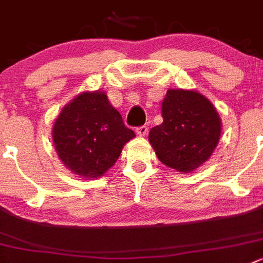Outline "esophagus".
I'll use <instances>...</instances> for the list:
<instances>
[{"instance_id": "1", "label": "esophagus", "mask_w": 263, "mask_h": 263, "mask_svg": "<svg viewBox=\"0 0 263 263\" xmlns=\"http://www.w3.org/2000/svg\"><path fill=\"white\" fill-rule=\"evenodd\" d=\"M147 132H148V127H147L146 125H143V126H139V127H137V129H136L137 136H139V137H146Z\"/></svg>"}]
</instances>
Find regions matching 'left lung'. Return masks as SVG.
<instances>
[{"label":"left lung","mask_w":263,"mask_h":263,"mask_svg":"<svg viewBox=\"0 0 263 263\" xmlns=\"http://www.w3.org/2000/svg\"><path fill=\"white\" fill-rule=\"evenodd\" d=\"M162 124L149 130L157 159L181 173L201 166L218 146L222 122L212 102L196 90L169 89L161 103Z\"/></svg>","instance_id":"1"}]
</instances>
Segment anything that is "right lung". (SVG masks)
<instances>
[{
  "mask_svg": "<svg viewBox=\"0 0 263 263\" xmlns=\"http://www.w3.org/2000/svg\"><path fill=\"white\" fill-rule=\"evenodd\" d=\"M64 166L80 178H99L136 137L104 91H82L62 108L51 130Z\"/></svg>",
  "mask_w": 263,
  "mask_h": 263,
  "instance_id": "1",
  "label": "right lung"
}]
</instances>
